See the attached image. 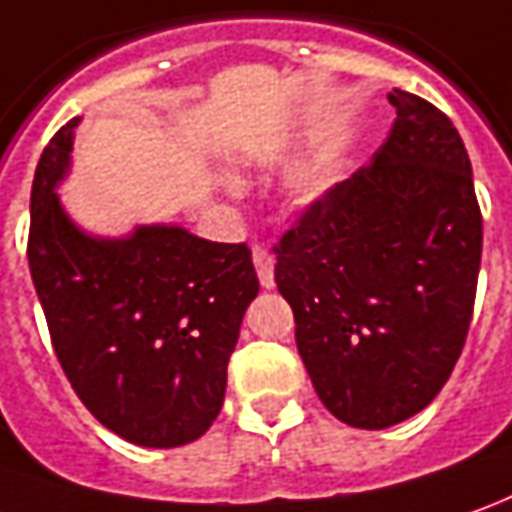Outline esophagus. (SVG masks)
<instances>
[{
  "label": "esophagus",
  "mask_w": 512,
  "mask_h": 512,
  "mask_svg": "<svg viewBox=\"0 0 512 512\" xmlns=\"http://www.w3.org/2000/svg\"><path fill=\"white\" fill-rule=\"evenodd\" d=\"M253 264H256L259 284H262L264 290H273V287H276V273H273V256H270V250L262 248V245H256V248H253Z\"/></svg>",
  "instance_id": "1"
}]
</instances>
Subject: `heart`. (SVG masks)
<instances>
[{
    "mask_svg": "<svg viewBox=\"0 0 512 512\" xmlns=\"http://www.w3.org/2000/svg\"><path fill=\"white\" fill-rule=\"evenodd\" d=\"M343 175V150L340 144H320L315 150L295 158L284 175V195L298 206H312L323 197L331 195V189L340 183ZM225 192L231 197L239 195L234 181H225Z\"/></svg>",
    "mask_w": 512,
    "mask_h": 512,
    "instance_id": "b5f03b06",
    "label": "heart"
}]
</instances>
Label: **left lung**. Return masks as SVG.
<instances>
[{
    "mask_svg": "<svg viewBox=\"0 0 512 512\" xmlns=\"http://www.w3.org/2000/svg\"><path fill=\"white\" fill-rule=\"evenodd\" d=\"M387 97V142L276 248L317 398L357 429L401 424L438 396L463 351L482 259L460 133L415 94Z\"/></svg>",
    "mask_w": 512,
    "mask_h": 512,
    "instance_id": "1",
    "label": "left lung"
}]
</instances>
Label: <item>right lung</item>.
Returning a JSON list of instances; mask_svg holds the SVG:
<instances>
[{
    "label": "right lung",
    "mask_w": 512,
    "mask_h": 512,
    "mask_svg": "<svg viewBox=\"0 0 512 512\" xmlns=\"http://www.w3.org/2000/svg\"><path fill=\"white\" fill-rule=\"evenodd\" d=\"M80 116L55 133L30 195V273L55 354L105 429L144 449L209 432L228 359L259 278L248 245L209 242L178 222L105 236L63 206Z\"/></svg>",
    "instance_id": "right-lung-1"
}]
</instances>
